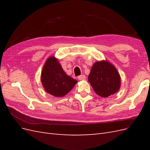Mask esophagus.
<instances>
[{
  "mask_svg": "<svg viewBox=\"0 0 150 150\" xmlns=\"http://www.w3.org/2000/svg\"><path fill=\"white\" fill-rule=\"evenodd\" d=\"M86 79V76L85 75H81L79 76H78V79L79 80H84Z\"/></svg>",
  "mask_w": 150,
  "mask_h": 150,
  "instance_id": "esophagus-1",
  "label": "esophagus"
}]
</instances>
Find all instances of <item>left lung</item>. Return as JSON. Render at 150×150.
<instances>
[{"label":"left lung","instance_id":"obj_1","mask_svg":"<svg viewBox=\"0 0 150 150\" xmlns=\"http://www.w3.org/2000/svg\"><path fill=\"white\" fill-rule=\"evenodd\" d=\"M88 81L98 96L107 98L118 91L121 78L115 67L108 61H97L93 64Z\"/></svg>","mask_w":150,"mask_h":150}]
</instances>
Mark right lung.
<instances>
[{
    "mask_svg": "<svg viewBox=\"0 0 150 150\" xmlns=\"http://www.w3.org/2000/svg\"><path fill=\"white\" fill-rule=\"evenodd\" d=\"M41 82L47 93L60 98L69 93L78 81L67 75L57 59L51 56L43 66Z\"/></svg>",
    "mask_w": 150,
    "mask_h": 150,
    "instance_id": "right-lung-1",
    "label": "right lung"
}]
</instances>
